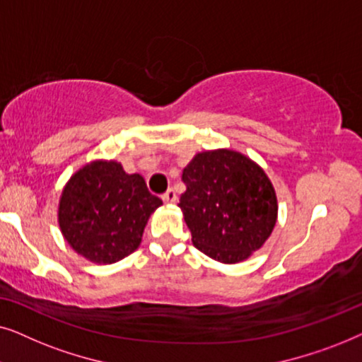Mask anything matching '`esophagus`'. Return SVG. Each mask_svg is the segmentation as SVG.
Segmentation results:
<instances>
[{"mask_svg": "<svg viewBox=\"0 0 362 362\" xmlns=\"http://www.w3.org/2000/svg\"><path fill=\"white\" fill-rule=\"evenodd\" d=\"M163 201L166 202V204H175V202H177V194L175 189H170L166 192L165 196H163Z\"/></svg>", "mask_w": 362, "mask_h": 362, "instance_id": "1", "label": "esophagus"}]
</instances>
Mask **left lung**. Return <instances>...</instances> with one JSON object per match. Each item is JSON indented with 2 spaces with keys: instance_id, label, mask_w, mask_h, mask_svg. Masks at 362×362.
<instances>
[{
  "instance_id": "left-lung-1",
  "label": "left lung",
  "mask_w": 362,
  "mask_h": 362,
  "mask_svg": "<svg viewBox=\"0 0 362 362\" xmlns=\"http://www.w3.org/2000/svg\"><path fill=\"white\" fill-rule=\"evenodd\" d=\"M180 206L192 244L221 264H239L264 247L279 219L275 187L244 153L217 148L194 155L182 170Z\"/></svg>"
}]
</instances>
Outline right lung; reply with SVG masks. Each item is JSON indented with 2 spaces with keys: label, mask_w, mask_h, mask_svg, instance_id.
Masks as SVG:
<instances>
[{
  "label": "right lung",
  "mask_w": 362,
  "mask_h": 362,
  "mask_svg": "<svg viewBox=\"0 0 362 362\" xmlns=\"http://www.w3.org/2000/svg\"><path fill=\"white\" fill-rule=\"evenodd\" d=\"M161 204L141 175H128L115 160H93L64 186L57 224L74 252L108 265L140 247L148 219Z\"/></svg>",
  "instance_id": "right-lung-1"
}]
</instances>
